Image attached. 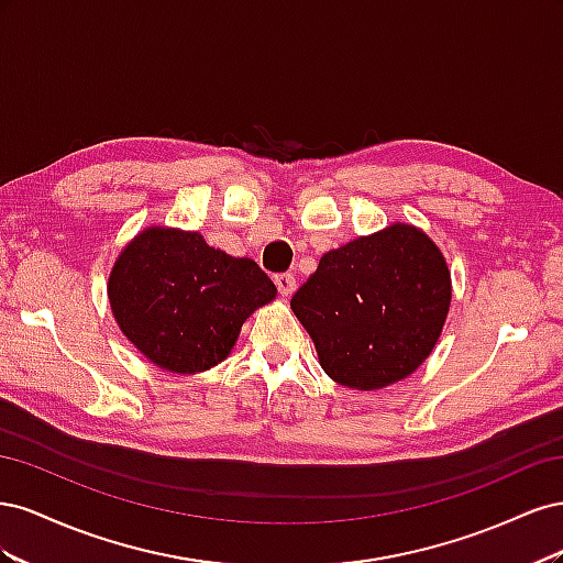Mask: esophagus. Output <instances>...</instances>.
Masks as SVG:
<instances>
[{
    "label": "esophagus",
    "instance_id": "obj_1",
    "mask_svg": "<svg viewBox=\"0 0 563 563\" xmlns=\"http://www.w3.org/2000/svg\"><path fill=\"white\" fill-rule=\"evenodd\" d=\"M275 284H277V291L286 298L296 291V277L291 275V272H282V275L275 277Z\"/></svg>",
    "mask_w": 563,
    "mask_h": 563
}]
</instances>
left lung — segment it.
<instances>
[{
  "label": "left lung",
  "instance_id": "obj_1",
  "mask_svg": "<svg viewBox=\"0 0 563 563\" xmlns=\"http://www.w3.org/2000/svg\"><path fill=\"white\" fill-rule=\"evenodd\" d=\"M449 305L444 255L411 225H391L323 253L291 298L321 368L354 389L411 376L437 345Z\"/></svg>",
  "mask_w": 563,
  "mask_h": 563
}]
</instances>
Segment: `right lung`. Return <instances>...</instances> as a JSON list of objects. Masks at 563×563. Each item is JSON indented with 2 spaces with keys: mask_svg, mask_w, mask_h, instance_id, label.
I'll return each instance as SVG.
<instances>
[{
  "mask_svg": "<svg viewBox=\"0 0 563 563\" xmlns=\"http://www.w3.org/2000/svg\"><path fill=\"white\" fill-rule=\"evenodd\" d=\"M108 294L119 329L152 364L197 373L225 360L277 286L251 258L211 249L197 232L150 228L119 255Z\"/></svg>",
  "mask_w": 563,
  "mask_h": 563,
  "instance_id": "obj_1",
  "label": "right lung"
}]
</instances>
